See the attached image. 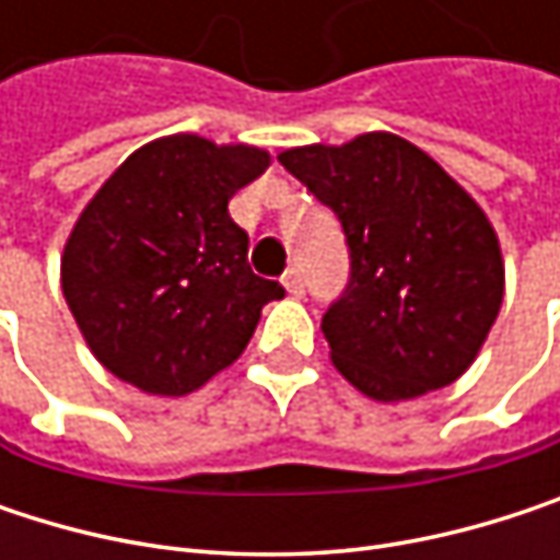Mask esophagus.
<instances>
[{
	"label": "esophagus",
	"mask_w": 560,
	"mask_h": 560,
	"mask_svg": "<svg viewBox=\"0 0 560 560\" xmlns=\"http://www.w3.org/2000/svg\"><path fill=\"white\" fill-rule=\"evenodd\" d=\"M281 284H284V291H288L291 298H301V294H304V276H301V269H288V272L281 276Z\"/></svg>",
	"instance_id": "34e87169"
}]
</instances>
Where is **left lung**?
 I'll return each instance as SVG.
<instances>
[{"label": "left lung", "instance_id": "obj_1", "mask_svg": "<svg viewBox=\"0 0 560 560\" xmlns=\"http://www.w3.org/2000/svg\"><path fill=\"white\" fill-rule=\"evenodd\" d=\"M279 162L350 246V281L320 317L340 376L376 401L460 380L503 304V253L480 203L392 132L284 149Z\"/></svg>", "mask_w": 560, "mask_h": 560}]
</instances>
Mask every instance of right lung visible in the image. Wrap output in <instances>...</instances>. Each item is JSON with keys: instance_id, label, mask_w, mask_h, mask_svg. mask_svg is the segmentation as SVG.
Masks as SVG:
<instances>
[{"instance_id": "add662e5", "label": "right lung", "mask_w": 560, "mask_h": 560, "mask_svg": "<svg viewBox=\"0 0 560 560\" xmlns=\"http://www.w3.org/2000/svg\"><path fill=\"white\" fill-rule=\"evenodd\" d=\"M266 168V149L180 132L132 152L83 207L60 288L116 380L149 395L200 389L284 298L249 269V236L230 217V197Z\"/></svg>"}]
</instances>
